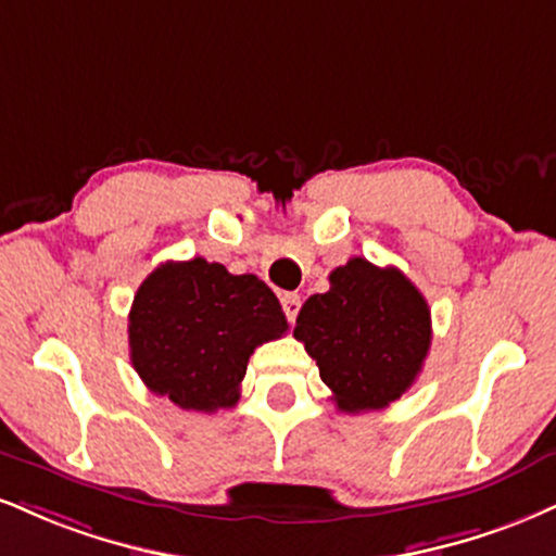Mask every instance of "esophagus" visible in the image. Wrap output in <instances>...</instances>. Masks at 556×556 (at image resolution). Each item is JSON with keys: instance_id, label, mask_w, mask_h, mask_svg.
Masks as SVG:
<instances>
[{"instance_id": "esophagus-1", "label": "esophagus", "mask_w": 556, "mask_h": 556, "mask_svg": "<svg viewBox=\"0 0 556 556\" xmlns=\"http://www.w3.org/2000/svg\"><path fill=\"white\" fill-rule=\"evenodd\" d=\"M282 307H285V316L290 324H295L298 313H300V295H295V292H285L282 295Z\"/></svg>"}]
</instances>
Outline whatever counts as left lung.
I'll return each instance as SVG.
<instances>
[{
  "label": "left lung",
  "mask_w": 556,
  "mask_h": 556,
  "mask_svg": "<svg viewBox=\"0 0 556 556\" xmlns=\"http://www.w3.org/2000/svg\"><path fill=\"white\" fill-rule=\"evenodd\" d=\"M329 292L300 307L295 339L316 359L337 409L359 414L401 399L432 342L430 307L396 266L354 256L329 274Z\"/></svg>",
  "instance_id": "obj_1"
}]
</instances>
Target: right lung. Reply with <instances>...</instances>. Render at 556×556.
<instances>
[{
	"label": "right lung",
	"mask_w": 556,
	"mask_h": 556,
	"mask_svg": "<svg viewBox=\"0 0 556 556\" xmlns=\"http://www.w3.org/2000/svg\"><path fill=\"white\" fill-rule=\"evenodd\" d=\"M285 331L282 305L256 274L199 256L165 261L134 295L131 365L180 409H232L253 350Z\"/></svg>",
	"instance_id": "obj_1"
}]
</instances>
